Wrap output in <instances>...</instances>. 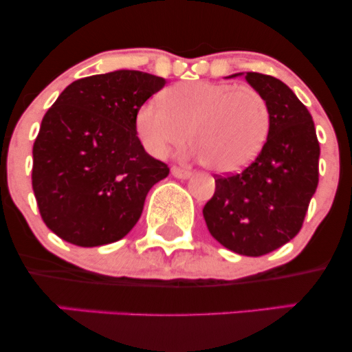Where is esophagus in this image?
Instances as JSON below:
<instances>
[{
	"label": "esophagus",
	"instance_id": "34e87169",
	"mask_svg": "<svg viewBox=\"0 0 352 352\" xmlns=\"http://www.w3.org/2000/svg\"><path fill=\"white\" fill-rule=\"evenodd\" d=\"M170 172H172V175L175 177V179H182V180L188 179V177L192 175V172H190V170H185V168L175 167V165H173V167L170 168Z\"/></svg>",
	"mask_w": 352,
	"mask_h": 352
}]
</instances>
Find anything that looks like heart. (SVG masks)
<instances>
[{"label":"heart","instance_id":"1","mask_svg":"<svg viewBox=\"0 0 352 352\" xmlns=\"http://www.w3.org/2000/svg\"><path fill=\"white\" fill-rule=\"evenodd\" d=\"M140 142L153 157L190 140L212 170L233 173L256 159L270 132V109L252 86L192 80L168 87L162 104L137 111Z\"/></svg>","mask_w":352,"mask_h":352}]
</instances>
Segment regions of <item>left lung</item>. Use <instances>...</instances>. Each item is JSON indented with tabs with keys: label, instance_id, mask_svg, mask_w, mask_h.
Wrapping results in <instances>:
<instances>
[{
	"label": "left lung",
	"instance_id": "left-lung-1",
	"mask_svg": "<svg viewBox=\"0 0 352 352\" xmlns=\"http://www.w3.org/2000/svg\"><path fill=\"white\" fill-rule=\"evenodd\" d=\"M270 109L266 142L245 170L215 177L204 207L218 243L245 256H261L293 240L318 187L319 142L313 117L296 94L273 76L238 72Z\"/></svg>",
	"mask_w": 352,
	"mask_h": 352
}]
</instances>
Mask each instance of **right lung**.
<instances>
[{
  "label": "right lung",
  "instance_id": "right-lung-1",
  "mask_svg": "<svg viewBox=\"0 0 352 352\" xmlns=\"http://www.w3.org/2000/svg\"><path fill=\"white\" fill-rule=\"evenodd\" d=\"M164 78L119 69L74 80L43 117L33 190L46 227L78 246L114 243L134 228L168 167L145 152L137 111Z\"/></svg>",
  "mask_w": 352,
  "mask_h": 352
}]
</instances>
